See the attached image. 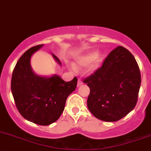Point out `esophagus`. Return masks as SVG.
Here are the masks:
<instances>
[{"label": "esophagus", "mask_w": 151, "mask_h": 151, "mask_svg": "<svg viewBox=\"0 0 151 151\" xmlns=\"http://www.w3.org/2000/svg\"><path fill=\"white\" fill-rule=\"evenodd\" d=\"M82 84H83V82H82V81L81 80V79H78V80L77 86H81Z\"/></svg>", "instance_id": "obj_1"}]
</instances>
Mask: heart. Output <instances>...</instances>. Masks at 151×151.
Listing matches in <instances>:
<instances>
[{"instance_id":"heart-1","label":"heart","mask_w":151,"mask_h":151,"mask_svg":"<svg viewBox=\"0 0 151 151\" xmlns=\"http://www.w3.org/2000/svg\"><path fill=\"white\" fill-rule=\"evenodd\" d=\"M99 62H100V58H99V56H97L95 53H90V54L80 57L78 60L77 63L78 66L80 67H86L92 63L91 68L95 69L98 67ZM73 68L75 69V67L73 66Z\"/></svg>"}]
</instances>
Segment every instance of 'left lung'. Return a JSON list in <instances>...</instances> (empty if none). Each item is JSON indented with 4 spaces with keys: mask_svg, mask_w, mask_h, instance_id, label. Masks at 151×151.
Returning <instances> with one entry per match:
<instances>
[{
    "mask_svg": "<svg viewBox=\"0 0 151 151\" xmlns=\"http://www.w3.org/2000/svg\"><path fill=\"white\" fill-rule=\"evenodd\" d=\"M89 87L87 106L102 121L117 122L131 112L137 102L141 83L139 66L134 56L118 46L102 66L83 79Z\"/></svg>",
    "mask_w": 151,
    "mask_h": 151,
    "instance_id": "obj_1",
    "label": "left lung"
}]
</instances>
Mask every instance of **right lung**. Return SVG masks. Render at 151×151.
<instances>
[{"mask_svg": "<svg viewBox=\"0 0 151 151\" xmlns=\"http://www.w3.org/2000/svg\"><path fill=\"white\" fill-rule=\"evenodd\" d=\"M42 46L30 48L19 59L12 73L11 88L22 116L34 124L47 126L60 117L67 98L76 89L78 79L74 77L66 82L58 76L43 78L34 74L29 60ZM53 56L61 64L59 59Z\"/></svg>", "mask_w": 151, "mask_h": 151, "instance_id": "right-lung-1", "label": "right lung"}]
</instances>
